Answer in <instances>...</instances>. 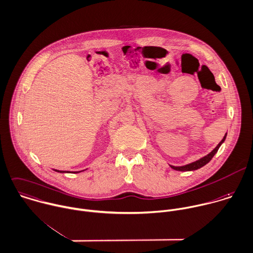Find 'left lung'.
<instances>
[{
    "instance_id": "8db88e82",
    "label": "left lung",
    "mask_w": 253,
    "mask_h": 253,
    "mask_svg": "<svg viewBox=\"0 0 253 253\" xmlns=\"http://www.w3.org/2000/svg\"><path fill=\"white\" fill-rule=\"evenodd\" d=\"M227 137V132L226 134L224 135L223 139L220 141V143L207 155H205L204 157L194 161V162H191L189 164H186V165H183V166H172V165H169V167L175 170H180V171H188V170H195V169H198L202 168L203 166H205L207 163H209L211 161V159L214 157V155L217 153V151L219 150L220 146L224 143L225 139Z\"/></svg>"
}]
</instances>
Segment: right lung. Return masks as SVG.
I'll list each match as a JSON object with an SVG mask.
<instances>
[{"label":"right lung","mask_w":253,"mask_h":253,"mask_svg":"<svg viewBox=\"0 0 253 253\" xmlns=\"http://www.w3.org/2000/svg\"><path fill=\"white\" fill-rule=\"evenodd\" d=\"M54 170H56V171H58V172H62V173H64V172H81V171H83V170H79V171H70V170H59V169H54Z\"/></svg>","instance_id":"right-lung-1"}]
</instances>
